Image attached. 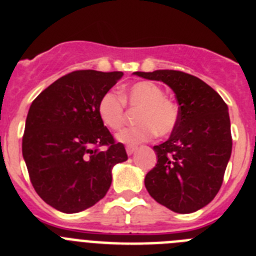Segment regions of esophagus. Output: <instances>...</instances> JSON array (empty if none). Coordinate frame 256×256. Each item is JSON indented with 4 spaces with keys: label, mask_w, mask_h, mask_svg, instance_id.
Wrapping results in <instances>:
<instances>
[{
    "label": "esophagus",
    "mask_w": 256,
    "mask_h": 256,
    "mask_svg": "<svg viewBox=\"0 0 256 256\" xmlns=\"http://www.w3.org/2000/svg\"><path fill=\"white\" fill-rule=\"evenodd\" d=\"M126 154H128V155H132V154L137 150V146H126Z\"/></svg>",
    "instance_id": "1"
}]
</instances>
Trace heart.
I'll list each match as a JSON object with an SVG mask.
<instances>
[{
    "label": "heart",
    "mask_w": 256,
    "mask_h": 256,
    "mask_svg": "<svg viewBox=\"0 0 256 256\" xmlns=\"http://www.w3.org/2000/svg\"><path fill=\"white\" fill-rule=\"evenodd\" d=\"M140 108L136 114L137 126L126 128L116 134V140L126 144L146 142L155 133L166 136L174 130L180 119V108L160 86L152 82H138L120 92L108 91L97 104V114L108 130H120L126 118V105Z\"/></svg>",
    "instance_id": "obj_1"
}]
</instances>
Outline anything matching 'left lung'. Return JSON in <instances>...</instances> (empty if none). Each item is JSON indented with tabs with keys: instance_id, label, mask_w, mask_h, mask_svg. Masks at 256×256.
Segmentation results:
<instances>
[{
	"instance_id": "8db88e82",
	"label": "left lung",
	"mask_w": 256,
	"mask_h": 256,
	"mask_svg": "<svg viewBox=\"0 0 256 256\" xmlns=\"http://www.w3.org/2000/svg\"><path fill=\"white\" fill-rule=\"evenodd\" d=\"M133 74L168 84L180 105V119L170 137L154 146L158 162L144 177L146 190L172 212H196L218 194L232 152L227 104L191 74L178 70Z\"/></svg>"
}]
</instances>
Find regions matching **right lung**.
I'll return each mask as SVG.
<instances>
[{
	"label": "right lung",
	"mask_w": 256,
	"mask_h": 256,
	"mask_svg": "<svg viewBox=\"0 0 256 256\" xmlns=\"http://www.w3.org/2000/svg\"><path fill=\"white\" fill-rule=\"evenodd\" d=\"M122 76L76 70L48 86L29 108L22 158L36 192L56 210L73 214L94 206L110 188L112 166L128 159L97 114L101 96Z\"/></svg>",
	"instance_id": "1"
}]
</instances>
